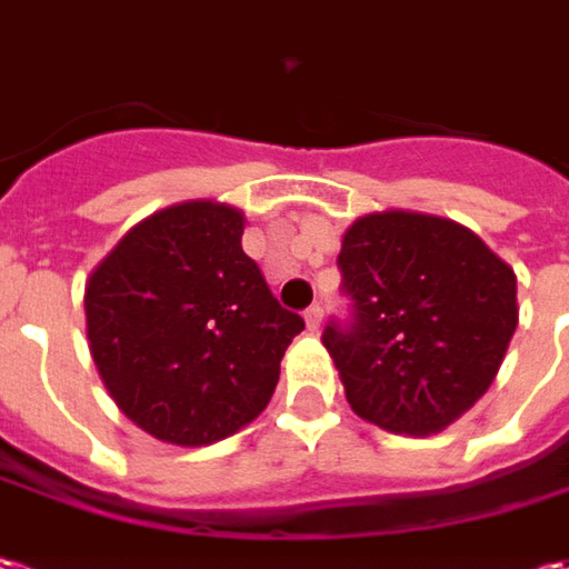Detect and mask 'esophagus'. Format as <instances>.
<instances>
[{"mask_svg": "<svg viewBox=\"0 0 569 569\" xmlns=\"http://www.w3.org/2000/svg\"><path fill=\"white\" fill-rule=\"evenodd\" d=\"M305 323H308V330L317 333L320 330V323H323V308L320 305H311L308 311H305Z\"/></svg>", "mask_w": 569, "mask_h": 569, "instance_id": "esophagus-1", "label": "esophagus"}]
</instances>
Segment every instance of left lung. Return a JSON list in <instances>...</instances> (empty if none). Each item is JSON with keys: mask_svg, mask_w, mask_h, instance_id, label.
<instances>
[{"mask_svg": "<svg viewBox=\"0 0 569 569\" xmlns=\"http://www.w3.org/2000/svg\"><path fill=\"white\" fill-rule=\"evenodd\" d=\"M336 264L351 320H330L323 346L355 415L430 436L486 396L517 330V277L473 230L377 211L346 230Z\"/></svg>", "mask_w": 569, "mask_h": 569, "instance_id": "left-lung-1", "label": "left lung"}]
</instances>
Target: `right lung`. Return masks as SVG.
Masks as SVG:
<instances>
[{
	"mask_svg": "<svg viewBox=\"0 0 569 569\" xmlns=\"http://www.w3.org/2000/svg\"><path fill=\"white\" fill-rule=\"evenodd\" d=\"M242 230L230 204H171L90 273L92 361L123 415L161 442L211 446L252 423L305 330L242 252Z\"/></svg>",
	"mask_w": 569,
	"mask_h": 569,
	"instance_id": "right-lung-1",
	"label": "right lung"
}]
</instances>
